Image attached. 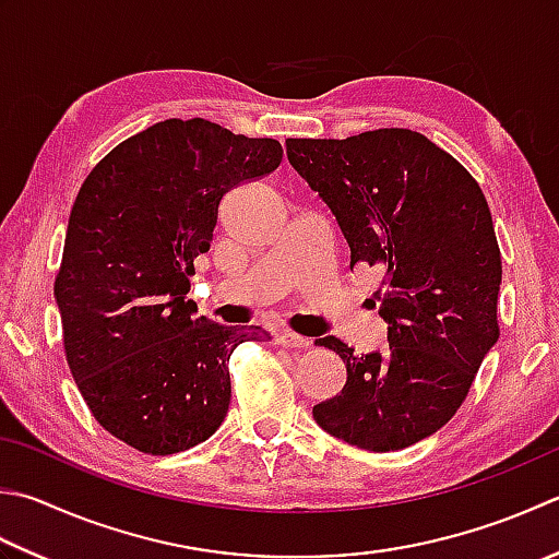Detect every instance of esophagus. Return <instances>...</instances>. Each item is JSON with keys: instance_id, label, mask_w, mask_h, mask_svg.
<instances>
[{"instance_id": "1", "label": "esophagus", "mask_w": 559, "mask_h": 559, "mask_svg": "<svg viewBox=\"0 0 559 559\" xmlns=\"http://www.w3.org/2000/svg\"><path fill=\"white\" fill-rule=\"evenodd\" d=\"M276 342L281 346H286V348H310L312 346V342H310L308 336H300V334H295V332H281Z\"/></svg>"}]
</instances>
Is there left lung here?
<instances>
[{
    "label": "left lung",
    "mask_w": 559,
    "mask_h": 559,
    "mask_svg": "<svg viewBox=\"0 0 559 559\" xmlns=\"http://www.w3.org/2000/svg\"><path fill=\"white\" fill-rule=\"evenodd\" d=\"M286 150L334 213L352 269L380 266L390 342L356 356L342 338H320L346 364V385L312 417L364 451H400L461 409L499 338L501 254L485 193L461 162L407 128L288 138Z\"/></svg>",
    "instance_id": "left-lung-1"
}]
</instances>
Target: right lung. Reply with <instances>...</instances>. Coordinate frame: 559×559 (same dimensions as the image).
<instances>
[{"mask_svg": "<svg viewBox=\"0 0 559 559\" xmlns=\"http://www.w3.org/2000/svg\"><path fill=\"white\" fill-rule=\"evenodd\" d=\"M281 159L278 140L169 118L116 145L76 193L55 278L64 356L94 419L140 453L213 436L233 397L229 356L271 338L199 317L186 293L223 195Z\"/></svg>", "mask_w": 559, "mask_h": 559, "instance_id": "right-lung-1", "label": "right lung"}]
</instances>
